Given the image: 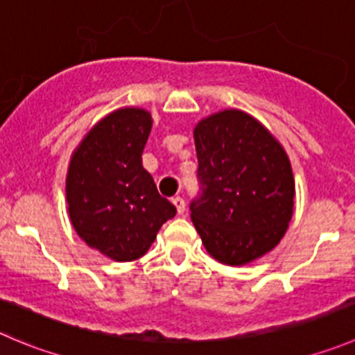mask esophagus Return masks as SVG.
<instances>
[{
	"mask_svg": "<svg viewBox=\"0 0 355 355\" xmlns=\"http://www.w3.org/2000/svg\"><path fill=\"white\" fill-rule=\"evenodd\" d=\"M171 201H173V205H175V208H177L178 214H184V211H185V201L182 200L180 196L173 198V200H171Z\"/></svg>",
	"mask_w": 355,
	"mask_h": 355,
	"instance_id": "1",
	"label": "esophagus"
}]
</instances>
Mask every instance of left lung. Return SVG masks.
I'll return each instance as SVG.
<instances>
[{"mask_svg": "<svg viewBox=\"0 0 355 355\" xmlns=\"http://www.w3.org/2000/svg\"><path fill=\"white\" fill-rule=\"evenodd\" d=\"M201 193L191 218L207 252L241 266L273 250L294 210L291 161L252 115L224 110L194 128Z\"/></svg>", "mask_w": 355, "mask_h": 355, "instance_id": "left-lung-1", "label": "left lung"}]
</instances>
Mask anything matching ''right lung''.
Here are the masks:
<instances>
[{
    "instance_id": "1",
    "label": "right lung",
    "mask_w": 355,
    "mask_h": 355,
    "mask_svg": "<svg viewBox=\"0 0 355 355\" xmlns=\"http://www.w3.org/2000/svg\"><path fill=\"white\" fill-rule=\"evenodd\" d=\"M150 129L144 108L112 112L75 148L66 175L73 227L89 247L119 263L144 256L177 214L141 164Z\"/></svg>"
}]
</instances>
